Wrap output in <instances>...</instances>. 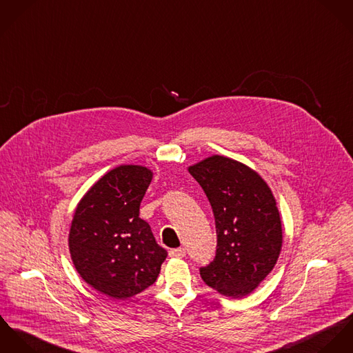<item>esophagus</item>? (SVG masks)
<instances>
[{
    "label": "esophagus",
    "instance_id": "1",
    "mask_svg": "<svg viewBox=\"0 0 353 353\" xmlns=\"http://www.w3.org/2000/svg\"><path fill=\"white\" fill-rule=\"evenodd\" d=\"M169 256L174 257V259H183L185 256V249L184 248H176V249H170L169 250Z\"/></svg>",
    "mask_w": 353,
    "mask_h": 353
}]
</instances>
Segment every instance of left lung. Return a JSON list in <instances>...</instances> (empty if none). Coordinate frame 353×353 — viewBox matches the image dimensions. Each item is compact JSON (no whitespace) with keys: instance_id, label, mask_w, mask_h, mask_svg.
<instances>
[{"instance_id":"1","label":"left lung","mask_w":353,"mask_h":353,"mask_svg":"<svg viewBox=\"0 0 353 353\" xmlns=\"http://www.w3.org/2000/svg\"><path fill=\"white\" fill-rule=\"evenodd\" d=\"M212 207L214 260L200 268L203 281L223 295L250 294L274 270L283 235L276 200L267 183L232 158L212 156L190 168Z\"/></svg>"}]
</instances>
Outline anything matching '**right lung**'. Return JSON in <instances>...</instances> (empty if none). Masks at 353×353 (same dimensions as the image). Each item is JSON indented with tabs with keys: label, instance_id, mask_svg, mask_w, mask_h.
<instances>
[{
	"label": "right lung",
	"instance_id": "1",
	"mask_svg": "<svg viewBox=\"0 0 353 353\" xmlns=\"http://www.w3.org/2000/svg\"><path fill=\"white\" fill-rule=\"evenodd\" d=\"M153 173L120 165L81 199L69 234L73 264L94 290L125 299L157 280L168 252L159 246L139 205Z\"/></svg>",
	"mask_w": 353,
	"mask_h": 353
}]
</instances>
